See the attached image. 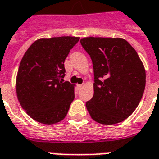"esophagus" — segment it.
<instances>
[{
    "instance_id": "34e87169",
    "label": "esophagus",
    "mask_w": 159,
    "mask_h": 159,
    "mask_svg": "<svg viewBox=\"0 0 159 159\" xmlns=\"http://www.w3.org/2000/svg\"><path fill=\"white\" fill-rule=\"evenodd\" d=\"M83 87V84H80V85H78V88H79V89H82Z\"/></svg>"
}]
</instances>
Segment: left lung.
Instances as JSON below:
<instances>
[{"instance_id":"8db88e82","label":"left lung","mask_w":159,"mask_h":159,"mask_svg":"<svg viewBox=\"0 0 159 159\" xmlns=\"http://www.w3.org/2000/svg\"><path fill=\"white\" fill-rule=\"evenodd\" d=\"M81 44L92 59L93 96L86 103L90 116L105 125L121 123L136 109L146 86L143 63L126 40L84 37Z\"/></svg>"}]
</instances>
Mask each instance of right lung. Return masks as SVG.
<instances>
[{
	"instance_id": "right-lung-1",
	"label": "right lung",
	"mask_w": 159,
	"mask_h": 159,
	"mask_svg": "<svg viewBox=\"0 0 159 159\" xmlns=\"http://www.w3.org/2000/svg\"><path fill=\"white\" fill-rule=\"evenodd\" d=\"M78 41L76 36L40 38L23 56L16 93L21 107L36 122L54 124L66 117L75 98V85L64 82V63Z\"/></svg>"
}]
</instances>
